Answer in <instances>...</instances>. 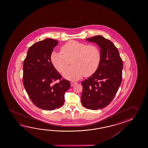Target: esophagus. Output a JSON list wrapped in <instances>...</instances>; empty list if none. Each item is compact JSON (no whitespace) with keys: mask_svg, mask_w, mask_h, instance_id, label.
Masks as SVG:
<instances>
[{"mask_svg":"<svg viewBox=\"0 0 148 148\" xmlns=\"http://www.w3.org/2000/svg\"><path fill=\"white\" fill-rule=\"evenodd\" d=\"M77 84V82H74V81H71L70 82V84H71V86H73L74 85Z\"/></svg>","mask_w":148,"mask_h":148,"instance_id":"34e87169","label":"esophagus"}]
</instances>
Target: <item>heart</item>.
<instances>
[{
    "label": "heart",
    "mask_w": 148,
    "mask_h": 148,
    "mask_svg": "<svg viewBox=\"0 0 148 148\" xmlns=\"http://www.w3.org/2000/svg\"><path fill=\"white\" fill-rule=\"evenodd\" d=\"M62 54L53 51L51 61L57 71L62 73L70 63L73 66L64 70L63 75L70 80H78L83 75L89 77L97 70L101 63V51L94 45L75 40L66 42L61 47Z\"/></svg>",
    "instance_id": "1"
}]
</instances>
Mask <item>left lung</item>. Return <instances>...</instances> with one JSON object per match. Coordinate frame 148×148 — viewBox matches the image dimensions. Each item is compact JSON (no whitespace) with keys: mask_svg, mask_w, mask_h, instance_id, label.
Here are the masks:
<instances>
[{"mask_svg":"<svg viewBox=\"0 0 148 148\" xmlns=\"http://www.w3.org/2000/svg\"><path fill=\"white\" fill-rule=\"evenodd\" d=\"M101 49V60L96 73L82 82V105L96 110L107 106L118 91L122 78L123 61L114 44L101 35L86 39Z\"/></svg>","mask_w":148,"mask_h":148,"instance_id":"1","label":"left lung"}]
</instances>
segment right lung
Here are the masks:
<instances>
[{"label": "right lung", "mask_w": 148, "mask_h": 148, "mask_svg": "<svg viewBox=\"0 0 148 148\" xmlns=\"http://www.w3.org/2000/svg\"><path fill=\"white\" fill-rule=\"evenodd\" d=\"M58 41L47 38L32 45L28 49L23 64V85L32 101L44 110H54L61 107L64 94L70 83L61 79L54 67L51 55ZM60 80L58 83L53 82Z\"/></svg>", "instance_id": "1"}]
</instances>
